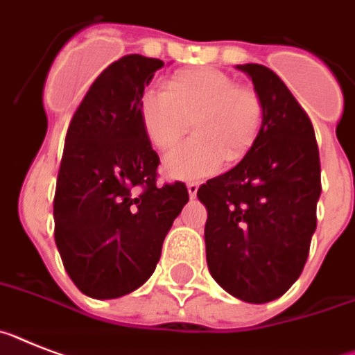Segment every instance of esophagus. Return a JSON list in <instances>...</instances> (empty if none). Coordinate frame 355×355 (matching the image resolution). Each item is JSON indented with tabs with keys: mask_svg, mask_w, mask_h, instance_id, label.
<instances>
[{
	"mask_svg": "<svg viewBox=\"0 0 355 355\" xmlns=\"http://www.w3.org/2000/svg\"><path fill=\"white\" fill-rule=\"evenodd\" d=\"M198 187H200L198 182H189V184H187V193H189L191 198H195L196 193H198Z\"/></svg>",
	"mask_w": 355,
	"mask_h": 355,
	"instance_id": "obj_1",
	"label": "esophagus"
}]
</instances>
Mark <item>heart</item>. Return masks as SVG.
I'll list each match as a JSON object with an SVG mask.
<instances>
[{
	"instance_id": "b5f03b06",
	"label": "heart",
	"mask_w": 355,
	"mask_h": 355,
	"mask_svg": "<svg viewBox=\"0 0 355 355\" xmlns=\"http://www.w3.org/2000/svg\"><path fill=\"white\" fill-rule=\"evenodd\" d=\"M141 121L159 150L177 144L195 123L196 134L166 155L162 169L175 180H200L214 175L225 159L248 152L263 123V103L223 71L198 67L175 73L166 91L148 89Z\"/></svg>"
}]
</instances>
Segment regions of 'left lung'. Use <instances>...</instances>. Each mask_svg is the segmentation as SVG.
<instances>
[{
	"mask_svg": "<svg viewBox=\"0 0 355 355\" xmlns=\"http://www.w3.org/2000/svg\"><path fill=\"white\" fill-rule=\"evenodd\" d=\"M263 103V125L241 162L198 189L207 207L212 279L232 297L266 304L300 277L316 230L320 153L306 110L261 64L237 66Z\"/></svg>",
	"mask_w": 355,
	"mask_h": 355,
	"instance_id": "left-lung-1",
	"label": "left lung"
}]
</instances>
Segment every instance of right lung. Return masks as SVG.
I'll use <instances>...</instances> for the list:
<instances>
[{"mask_svg":"<svg viewBox=\"0 0 355 355\" xmlns=\"http://www.w3.org/2000/svg\"><path fill=\"white\" fill-rule=\"evenodd\" d=\"M159 58L126 55L89 87L66 135L53 200L55 243L67 275L91 298H119L155 270L186 184L157 186L159 155L141 98Z\"/></svg>","mask_w":355,"mask_h":355,"instance_id":"obj_1","label":"right lung"}]
</instances>
